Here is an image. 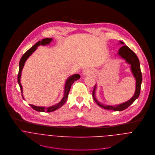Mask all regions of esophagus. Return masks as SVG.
Masks as SVG:
<instances>
[{
    "mask_svg": "<svg viewBox=\"0 0 155 155\" xmlns=\"http://www.w3.org/2000/svg\"><path fill=\"white\" fill-rule=\"evenodd\" d=\"M91 73V70H90L88 68H85L84 69L83 71H82V74L83 75H87V74H88Z\"/></svg>",
    "mask_w": 155,
    "mask_h": 155,
    "instance_id": "34e87169",
    "label": "esophagus"
}]
</instances>
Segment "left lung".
Instances as JSON below:
<instances>
[{
	"label": "left lung",
	"mask_w": 155,
	"mask_h": 155,
	"mask_svg": "<svg viewBox=\"0 0 155 155\" xmlns=\"http://www.w3.org/2000/svg\"><path fill=\"white\" fill-rule=\"evenodd\" d=\"M120 44H124L123 42H120ZM118 54L124 59L126 60V61L131 65V68L133 74H134V76L136 79V91L134 93V96L132 97L131 99H130L128 101L120 104L116 106H105L104 105L101 104L99 103V102L97 101V99L95 98L94 96V90H95V86L94 87V89L93 90L92 95L93 97V99L96 103L101 108H103L106 110H114V111H122L126 108H127L131 104H132L134 101L139 97L140 94V87H141V83H142V73L140 71V63L139 59L136 54L127 46L124 45L122 46L119 50Z\"/></svg>",
	"instance_id": "1"
}]
</instances>
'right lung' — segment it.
<instances>
[{
  "mask_svg": "<svg viewBox=\"0 0 155 155\" xmlns=\"http://www.w3.org/2000/svg\"><path fill=\"white\" fill-rule=\"evenodd\" d=\"M52 41V38H45V39H42L41 41H39L35 45H34L31 48H30L28 51H27V52L25 53L24 54V55L22 56L21 60H20V62H19V73H18V84L20 86V88H21V93H22V97L24 98L23 97V95H22V85H21V72H22V68L24 67V64L26 61V60L28 58V57L36 50L37 48V47L40 45H47V44H48L51 41ZM81 78L80 75L78 74H74L72 76L70 77L67 81V82H66V84H65V91H64V96L62 98V99L61 100V101L58 103V104L56 105H54L53 106H51V107H47V108H45L44 107H38V106H35L33 105H31V104H30V105L36 111H41V112H45V111H47V112H51V111H55L57 109L59 108L60 107H61L65 102L67 97H68V93L70 91V88L71 87V85L73 84V83L78 80L79 78Z\"/></svg>",
  "mask_w": 155,
  "mask_h": 155,
  "instance_id": "right-lung-1",
  "label": "right lung"
}]
</instances>
